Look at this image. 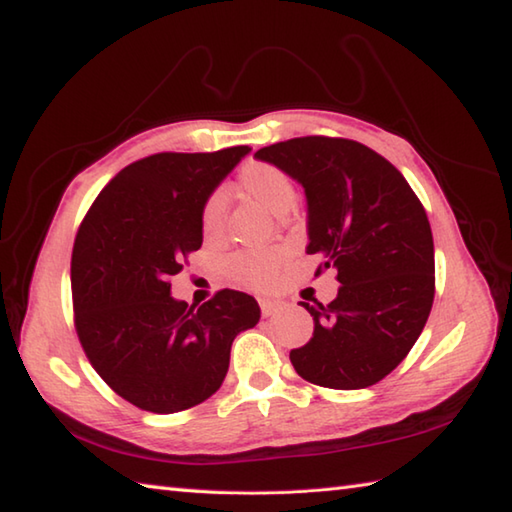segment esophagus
Here are the masks:
<instances>
[{"instance_id":"esophagus-1","label":"esophagus","mask_w":512,"mask_h":512,"mask_svg":"<svg viewBox=\"0 0 512 512\" xmlns=\"http://www.w3.org/2000/svg\"><path fill=\"white\" fill-rule=\"evenodd\" d=\"M259 308H262L264 317H270V314H275L281 308V303L279 301H270V299H262V301H259Z\"/></svg>"}]
</instances>
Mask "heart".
I'll use <instances>...</instances> for the list:
<instances>
[{"label": "heart", "instance_id": "b5f03b06", "mask_svg": "<svg viewBox=\"0 0 512 512\" xmlns=\"http://www.w3.org/2000/svg\"><path fill=\"white\" fill-rule=\"evenodd\" d=\"M235 191L246 200L264 206L268 213L286 215L297 200L295 182L288 173L266 160H250L239 169ZM200 231L206 242H220L224 237V206L220 195L206 198L200 211ZM288 262V253L281 248L242 250L228 257L226 275L237 284L253 290H268L275 286L281 268Z\"/></svg>", "mask_w": 512, "mask_h": 512}]
</instances>
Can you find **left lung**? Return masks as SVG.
Returning a JSON list of instances; mask_svg holds the SVG:
<instances>
[{
  "instance_id": "1",
  "label": "left lung",
  "mask_w": 512,
  "mask_h": 512,
  "mask_svg": "<svg viewBox=\"0 0 512 512\" xmlns=\"http://www.w3.org/2000/svg\"><path fill=\"white\" fill-rule=\"evenodd\" d=\"M299 180L308 198V255L314 277L334 268L339 295L301 306L312 339L290 352L312 385H376L409 354L436 295L433 235L418 195L387 158L356 140L301 136L259 149Z\"/></svg>"
}]
</instances>
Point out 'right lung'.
Listing matches in <instances>:
<instances>
[{"mask_svg":"<svg viewBox=\"0 0 512 512\" xmlns=\"http://www.w3.org/2000/svg\"><path fill=\"white\" fill-rule=\"evenodd\" d=\"M248 151L140 158L110 180L76 233V334L96 374L138 409L176 413L213 396L233 339L262 314L231 288L200 308L169 295L171 277L202 246V204Z\"/></svg>","mask_w":512,"mask_h":512,"instance_id":"right-lung-1","label":"right lung"}]
</instances>
